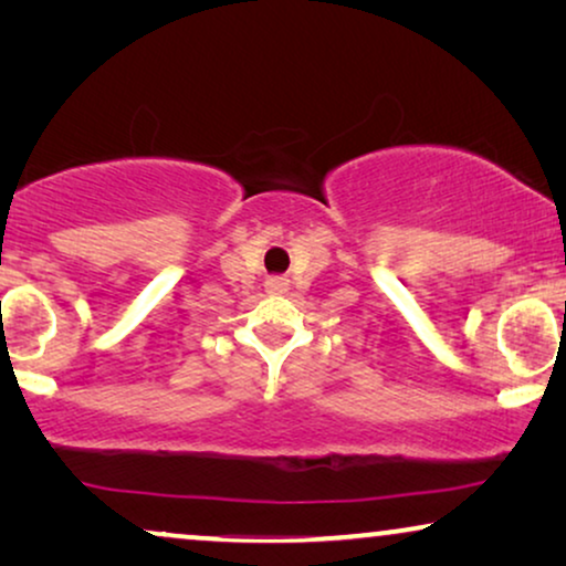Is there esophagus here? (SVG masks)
Instances as JSON below:
<instances>
[{"label":"esophagus","mask_w":566,"mask_h":566,"mask_svg":"<svg viewBox=\"0 0 566 566\" xmlns=\"http://www.w3.org/2000/svg\"><path fill=\"white\" fill-rule=\"evenodd\" d=\"M265 289H268V293H285L289 291V277H281V275L268 277Z\"/></svg>","instance_id":"esophagus-1"}]
</instances>
